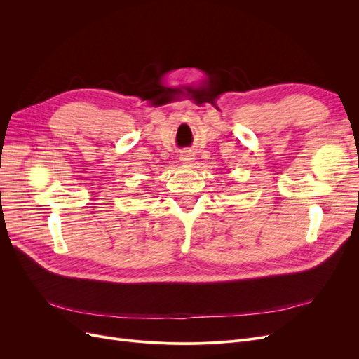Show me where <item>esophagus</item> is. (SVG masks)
<instances>
[{
    "instance_id": "obj_1",
    "label": "esophagus",
    "mask_w": 359,
    "mask_h": 359,
    "mask_svg": "<svg viewBox=\"0 0 359 359\" xmlns=\"http://www.w3.org/2000/svg\"><path fill=\"white\" fill-rule=\"evenodd\" d=\"M194 160H195V156L192 151H183V153L180 154V161L184 165H191L194 163Z\"/></svg>"
}]
</instances>
